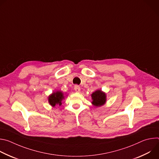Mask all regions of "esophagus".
<instances>
[{"instance_id":"1","label":"esophagus","mask_w":159,"mask_h":159,"mask_svg":"<svg viewBox=\"0 0 159 159\" xmlns=\"http://www.w3.org/2000/svg\"><path fill=\"white\" fill-rule=\"evenodd\" d=\"M74 89H75V90L77 93H80V87L79 85H76L75 86Z\"/></svg>"}]
</instances>
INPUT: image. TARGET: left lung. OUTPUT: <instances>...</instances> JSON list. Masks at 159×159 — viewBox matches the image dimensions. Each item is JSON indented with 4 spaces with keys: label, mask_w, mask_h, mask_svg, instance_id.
I'll return each instance as SVG.
<instances>
[{
    "label": "left lung",
    "mask_w": 159,
    "mask_h": 159,
    "mask_svg": "<svg viewBox=\"0 0 159 159\" xmlns=\"http://www.w3.org/2000/svg\"><path fill=\"white\" fill-rule=\"evenodd\" d=\"M92 104L95 107H100L106 102V94L101 89H98L91 94Z\"/></svg>",
    "instance_id": "obj_1"
}]
</instances>
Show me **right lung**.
I'll use <instances>...</instances> for the list:
<instances>
[{
    "label": "right lung",
    "mask_w": 159,
    "mask_h": 159,
    "mask_svg": "<svg viewBox=\"0 0 159 159\" xmlns=\"http://www.w3.org/2000/svg\"><path fill=\"white\" fill-rule=\"evenodd\" d=\"M64 94L60 90H57L55 92L52 93L48 98L49 104L52 106L55 107L56 105H61V101L65 99Z\"/></svg>",
    "instance_id": "1"
}]
</instances>
